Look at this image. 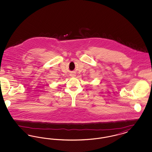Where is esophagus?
<instances>
[{
	"label": "esophagus",
	"instance_id": "1",
	"mask_svg": "<svg viewBox=\"0 0 152 152\" xmlns=\"http://www.w3.org/2000/svg\"><path fill=\"white\" fill-rule=\"evenodd\" d=\"M71 76H72V77H75V76H76V75H75V73H72V74H71Z\"/></svg>",
	"mask_w": 152,
	"mask_h": 152
}]
</instances>
